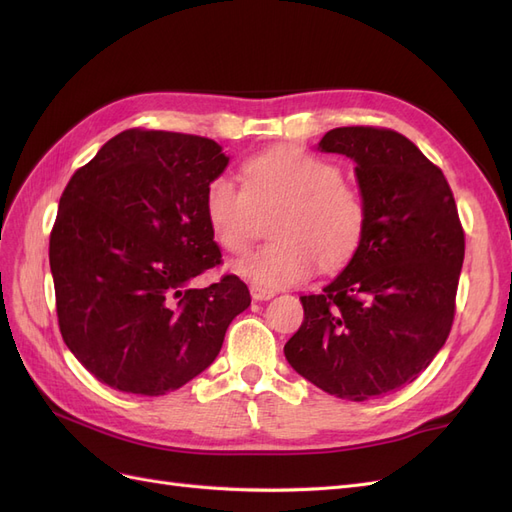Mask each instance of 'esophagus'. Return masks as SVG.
I'll return each instance as SVG.
<instances>
[{
  "instance_id": "esophagus-1",
  "label": "esophagus",
  "mask_w": 512,
  "mask_h": 512,
  "mask_svg": "<svg viewBox=\"0 0 512 512\" xmlns=\"http://www.w3.org/2000/svg\"><path fill=\"white\" fill-rule=\"evenodd\" d=\"M250 294H252L254 301H267V299L275 297V290H269V288H262V286L252 284L250 286Z\"/></svg>"
}]
</instances>
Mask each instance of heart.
I'll list each match as a JSON object with an SVG mask.
<instances>
[{
	"label": "heart",
	"mask_w": 512,
	"mask_h": 512,
	"mask_svg": "<svg viewBox=\"0 0 512 512\" xmlns=\"http://www.w3.org/2000/svg\"><path fill=\"white\" fill-rule=\"evenodd\" d=\"M241 170L243 185L218 175L205 188V218L226 252L243 254L252 245L254 207L284 203L271 226L277 241L235 265L245 280L269 290L301 284L318 265L333 273L359 252L367 203L333 162L297 145H277L245 160Z\"/></svg>",
	"instance_id": "obj_1"
}]
</instances>
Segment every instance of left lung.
<instances>
[{
  "mask_svg": "<svg viewBox=\"0 0 512 512\" xmlns=\"http://www.w3.org/2000/svg\"><path fill=\"white\" fill-rule=\"evenodd\" d=\"M318 149L356 162L367 230L322 294L301 297L284 354L318 389L365 401L414 382L444 346L466 235L444 173L404 134L335 128Z\"/></svg>",
  "mask_w": 512,
  "mask_h": 512,
  "instance_id": "left-lung-1",
  "label": "left lung"
}]
</instances>
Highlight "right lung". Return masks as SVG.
Returning a JSON list of instances; mask_svg holds the SVG:
<instances>
[{
  "mask_svg": "<svg viewBox=\"0 0 512 512\" xmlns=\"http://www.w3.org/2000/svg\"><path fill=\"white\" fill-rule=\"evenodd\" d=\"M228 158L205 136L132 128L81 166L59 198L49 260L59 331L111 389L177 391L220 354L250 307L237 275L190 288L222 265L205 188Z\"/></svg>",
  "mask_w": 512,
  "mask_h": 512,
  "instance_id": "1",
  "label": "right lung"
}]
</instances>
